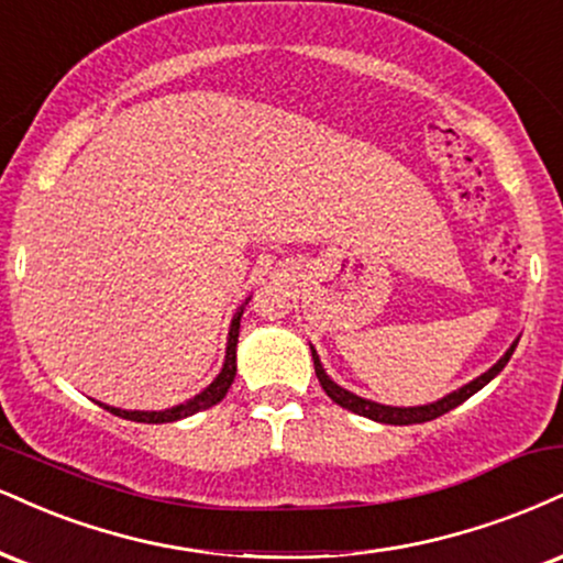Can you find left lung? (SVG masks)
I'll use <instances>...</instances> for the list:
<instances>
[{
	"label": "left lung",
	"instance_id": "8db88e82",
	"mask_svg": "<svg viewBox=\"0 0 563 563\" xmlns=\"http://www.w3.org/2000/svg\"><path fill=\"white\" fill-rule=\"evenodd\" d=\"M517 343L519 341H514L511 346H509V351H506V354L500 356L490 369L483 372V375L475 377V380H472V383H466L464 388L453 390L445 398H440V401L424 404V406H385V404L369 401V398L356 396V393L341 388V385L330 380L328 372L322 369V362H320V356H317L314 349H311V358H314V372H317V380H320V385H322V390L328 393V396L333 398L338 406H343V409L354 411V415H358V417L375 419V422H383V424H419V422H430V419H435V417H443L445 411L456 409V406L464 404L466 398L475 396L479 388H485V385L490 383L493 377H496L498 372L506 367V364H509V358L514 354V349H517Z\"/></svg>",
	"mask_w": 563,
	"mask_h": 563
}]
</instances>
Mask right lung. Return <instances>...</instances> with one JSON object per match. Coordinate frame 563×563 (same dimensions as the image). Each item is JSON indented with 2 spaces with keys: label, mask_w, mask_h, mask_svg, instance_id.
I'll use <instances>...</instances> for the list:
<instances>
[{
  "label": "right lung",
  "mask_w": 563,
  "mask_h": 563,
  "mask_svg": "<svg viewBox=\"0 0 563 563\" xmlns=\"http://www.w3.org/2000/svg\"><path fill=\"white\" fill-rule=\"evenodd\" d=\"M246 303H249V299H246ZM241 314H243V307H239V311H235V314H233V322H230L228 349H225V364H222L220 375H217L214 380L209 383L207 388L199 393V396H194L191 401L178 404V406H173V409H165V411H128V409H114V406H107V404H99V406H104V409L112 411L114 417L131 419V422L162 424V422H178V419H186V417L196 415V411H205V409H209V406L220 404L222 398H225L228 388H230V385H233V380H235V346H239Z\"/></svg>",
  "instance_id": "right-lung-1"
}]
</instances>
